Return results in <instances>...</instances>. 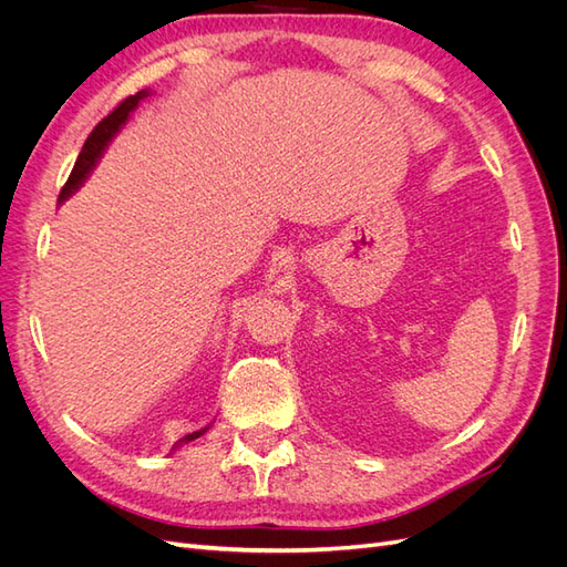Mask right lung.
<instances>
[{
	"instance_id": "right-lung-1",
	"label": "right lung",
	"mask_w": 567,
	"mask_h": 567,
	"mask_svg": "<svg viewBox=\"0 0 567 567\" xmlns=\"http://www.w3.org/2000/svg\"><path fill=\"white\" fill-rule=\"evenodd\" d=\"M144 96H148L146 90H144V92H136L134 96L123 99V101H120V104L92 130V134L87 136V142H84V146H82V151H80V156H78V163H75V167H73L71 177H68V182H65L63 188H61L59 200H65L68 196H71V194L75 192V188L82 184V179L87 177V173L94 167V163L99 161L101 151H104L106 144L111 142V136L120 130V125L125 123L127 115L136 109V104H140V101H142ZM203 433H205V431H196V433H192V435L182 437L179 442H192V440L200 437Z\"/></svg>"
}]
</instances>
